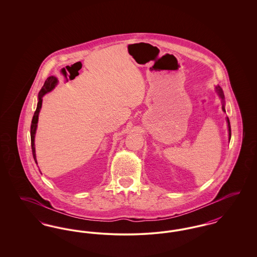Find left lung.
<instances>
[{
	"instance_id": "obj_1",
	"label": "left lung",
	"mask_w": 257,
	"mask_h": 257,
	"mask_svg": "<svg viewBox=\"0 0 257 257\" xmlns=\"http://www.w3.org/2000/svg\"><path fill=\"white\" fill-rule=\"evenodd\" d=\"M216 88H217V91H218V93H219L220 97L221 98V100H222V110H223V111H225V109H224V102H223V99H224L223 91H222V89L220 88V86H218ZM226 121L228 123V131H229L228 133H229V141H230V138H231V129H230V122H229L228 117H226Z\"/></svg>"
}]
</instances>
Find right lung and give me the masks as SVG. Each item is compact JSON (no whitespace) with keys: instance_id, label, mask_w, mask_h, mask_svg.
Returning <instances> with one entry per match:
<instances>
[{"instance_id":"1","label":"right lung","mask_w":257,"mask_h":257,"mask_svg":"<svg viewBox=\"0 0 257 257\" xmlns=\"http://www.w3.org/2000/svg\"><path fill=\"white\" fill-rule=\"evenodd\" d=\"M58 83V79L54 76H51L49 78H47V80L45 81L44 85L42 86V88L39 91L38 94V103H37V110L34 113L33 119H32V124H31V142H32V151H33V156L34 159L37 163V157H36V148H35V135L37 131V121H38V114L41 109V105H42V97L44 96V94H46L47 92L51 91Z\"/></svg>"}]
</instances>
